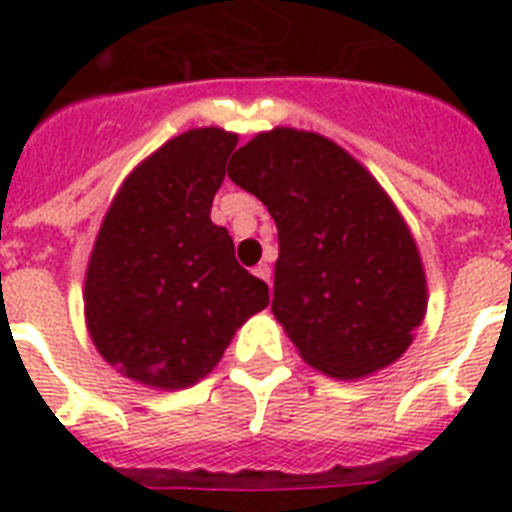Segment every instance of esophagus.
<instances>
[{"label": "esophagus", "mask_w": 512, "mask_h": 512, "mask_svg": "<svg viewBox=\"0 0 512 512\" xmlns=\"http://www.w3.org/2000/svg\"><path fill=\"white\" fill-rule=\"evenodd\" d=\"M255 276H257V279H263L265 284L271 287V265H268V263L255 265Z\"/></svg>", "instance_id": "esophagus-1"}]
</instances>
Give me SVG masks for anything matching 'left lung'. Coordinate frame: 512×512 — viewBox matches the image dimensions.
Wrapping results in <instances>:
<instances>
[{"label": "left lung", "mask_w": 512, "mask_h": 512, "mask_svg": "<svg viewBox=\"0 0 512 512\" xmlns=\"http://www.w3.org/2000/svg\"><path fill=\"white\" fill-rule=\"evenodd\" d=\"M233 183L279 228L273 316L337 380L385 369L428 308L420 252L380 183L324 135L276 127L233 154Z\"/></svg>", "instance_id": "obj_1"}]
</instances>
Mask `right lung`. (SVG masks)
Masks as SVG:
<instances>
[{"label": "right lung", "mask_w": 512, "mask_h": 512, "mask_svg": "<svg viewBox=\"0 0 512 512\" xmlns=\"http://www.w3.org/2000/svg\"><path fill=\"white\" fill-rule=\"evenodd\" d=\"M239 135L188 130L138 164L111 201L84 279L95 348L124 377L188 388L223 358L236 329L268 305L233 239L209 220Z\"/></svg>", "instance_id": "1"}]
</instances>
